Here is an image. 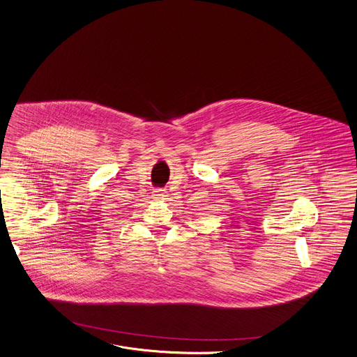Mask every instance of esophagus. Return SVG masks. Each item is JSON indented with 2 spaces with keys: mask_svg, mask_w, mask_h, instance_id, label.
I'll return each mask as SVG.
<instances>
[{
  "mask_svg": "<svg viewBox=\"0 0 357 357\" xmlns=\"http://www.w3.org/2000/svg\"><path fill=\"white\" fill-rule=\"evenodd\" d=\"M153 197H154L155 200H167L168 193H167L165 190H162V189H157V190H154Z\"/></svg>",
  "mask_w": 357,
  "mask_h": 357,
  "instance_id": "esophagus-1",
  "label": "esophagus"
}]
</instances>
